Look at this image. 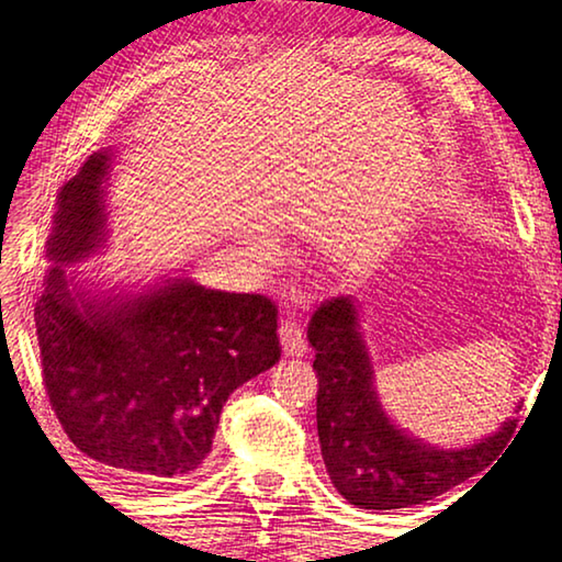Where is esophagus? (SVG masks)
Returning a JSON list of instances; mask_svg holds the SVG:
<instances>
[{
    "mask_svg": "<svg viewBox=\"0 0 562 562\" xmlns=\"http://www.w3.org/2000/svg\"><path fill=\"white\" fill-rule=\"evenodd\" d=\"M280 342H282V350L288 357H304L308 350L302 328L292 324V321H284V324L280 326Z\"/></svg>",
    "mask_w": 562,
    "mask_h": 562,
    "instance_id": "1",
    "label": "esophagus"
}]
</instances>
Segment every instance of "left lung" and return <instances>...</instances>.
<instances>
[{"label": "left lung", "instance_id": "1", "mask_svg": "<svg viewBox=\"0 0 562 562\" xmlns=\"http://www.w3.org/2000/svg\"><path fill=\"white\" fill-rule=\"evenodd\" d=\"M308 342L316 350L321 457L336 491L355 507L423 505L487 469L515 432L517 420L509 415L473 445L439 447L401 427L376 391V369L355 296L321 304L308 324Z\"/></svg>", "mask_w": 562, "mask_h": 562}]
</instances>
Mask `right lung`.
<instances>
[{
	"instance_id": "add662e5",
	"label": "right lung",
	"mask_w": 562,
	"mask_h": 562,
	"mask_svg": "<svg viewBox=\"0 0 562 562\" xmlns=\"http://www.w3.org/2000/svg\"><path fill=\"white\" fill-rule=\"evenodd\" d=\"M115 147L59 188L35 302L43 381L67 437L127 479L178 485L202 469L226 398L280 360L278 306L188 274L105 282L75 272L109 246Z\"/></svg>"
}]
</instances>
